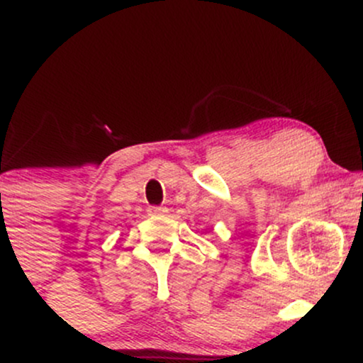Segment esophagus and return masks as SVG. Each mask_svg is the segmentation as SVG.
<instances>
[{"mask_svg": "<svg viewBox=\"0 0 363 363\" xmlns=\"http://www.w3.org/2000/svg\"><path fill=\"white\" fill-rule=\"evenodd\" d=\"M148 211L152 215H162V213H165V211H167V208H164V206H150Z\"/></svg>", "mask_w": 363, "mask_h": 363, "instance_id": "1", "label": "esophagus"}]
</instances>
